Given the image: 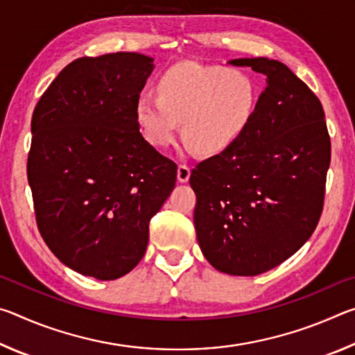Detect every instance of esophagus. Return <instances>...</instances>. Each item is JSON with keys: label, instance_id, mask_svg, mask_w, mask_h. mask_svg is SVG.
<instances>
[{"label": "esophagus", "instance_id": "esophagus-1", "mask_svg": "<svg viewBox=\"0 0 355 355\" xmlns=\"http://www.w3.org/2000/svg\"><path fill=\"white\" fill-rule=\"evenodd\" d=\"M191 177V169L186 164H180L177 169V178L180 183H186Z\"/></svg>", "mask_w": 355, "mask_h": 355}]
</instances>
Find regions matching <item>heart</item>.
Returning <instances> with one entry per match:
<instances>
[{
	"instance_id": "1",
	"label": "heart",
	"mask_w": 355,
	"mask_h": 355,
	"mask_svg": "<svg viewBox=\"0 0 355 355\" xmlns=\"http://www.w3.org/2000/svg\"><path fill=\"white\" fill-rule=\"evenodd\" d=\"M260 98L261 89L248 71L182 62L161 76L158 94L139 95L136 120L152 146L167 147L183 119L184 139L203 155H218L248 131Z\"/></svg>"
}]
</instances>
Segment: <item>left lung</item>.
Instances as JSON below:
<instances>
[{
    "label": "left lung",
    "mask_w": 355,
    "mask_h": 355,
    "mask_svg": "<svg viewBox=\"0 0 355 355\" xmlns=\"http://www.w3.org/2000/svg\"><path fill=\"white\" fill-rule=\"evenodd\" d=\"M266 76L248 131L192 169L197 241L230 275L269 271L302 248L320 220L330 164L321 101L280 61L232 59Z\"/></svg>",
    "instance_id": "obj_1"
}]
</instances>
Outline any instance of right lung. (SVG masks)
Here are the masks:
<instances>
[{
	"mask_svg": "<svg viewBox=\"0 0 355 355\" xmlns=\"http://www.w3.org/2000/svg\"><path fill=\"white\" fill-rule=\"evenodd\" d=\"M153 69L141 53L80 58L33 112L28 182L39 232L59 261L97 280L142 260L150 219L175 188L177 164L136 120Z\"/></svg>",
	"mask_w": 355,
	"mask_h": 355,
	"instance_id": "1",
	"label": "right lung"
}]
</instances>
